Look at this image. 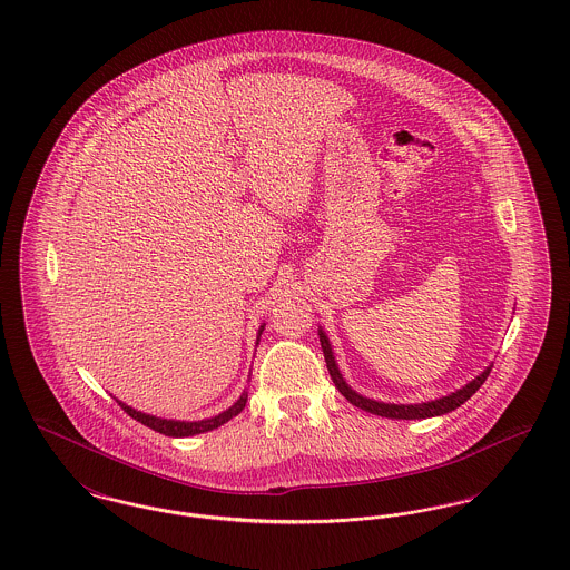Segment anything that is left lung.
Segmentation results:
<instances>
[{"label":"left lung","mask_w":570,"mask_h":570,"mask_svg":"<svg viewBox=\"0 0 570 570\" xmlns=\"http://www.w3.org/2000/svg\"><path fill=\"white\" fill-rule=\"evenodd\" d=\"M318 335H321V346H323V353H325L326 370L331 374L333 384L340 389V393L353 406L361 407L365 412H372V414H379V416H386V419H406V421H410V419H430V416L446 414V412L460 407L463 402H468L483 386V382L488 380L489 372H491V365H489L481 376H476L472 382H468L460 391H455V393H451V395H446L442 400H435V402L407 404V406L406 404H400V406L397 404H382V402H374V400H367V397L354 393L353 389L346 384V380L342 379V374H340V370L335 365V358H333V353H331V344H328L323 328L318 331Z\"/></svg>","instance_id":"obj_1"}]
</instances>
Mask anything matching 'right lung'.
<instances>
[{
    "label": "right lung",
    "mask_w": 570,
    "mask_h": 570,
    "mask_svg": "<svg viewBox=\"0 0 570 570\" xmlns=\"http://www.w3.org/2000/svg\"><path fill=\"white\" fill-rule=\"evenodd\" d=\"M263 328H265V325L261 326L258 335L263 333ZM245 402H247V395L244 393L235 406L224 410L222 414H217L214 419H207V421H194V423H186V421H166V419H158V416H151V414H142V412H138L135 407L126 406V404H121V402H117V404L124 407V412H126V414H130L135 421L142 423V425H147L149 430H154V432H158V434L173 435V438H186V435L212 432V430H216L219 425H224L226 421H230L233 416H237V414L244 410Z\"/></svg>",
    "instance_id": "1"
}]
</instances>
